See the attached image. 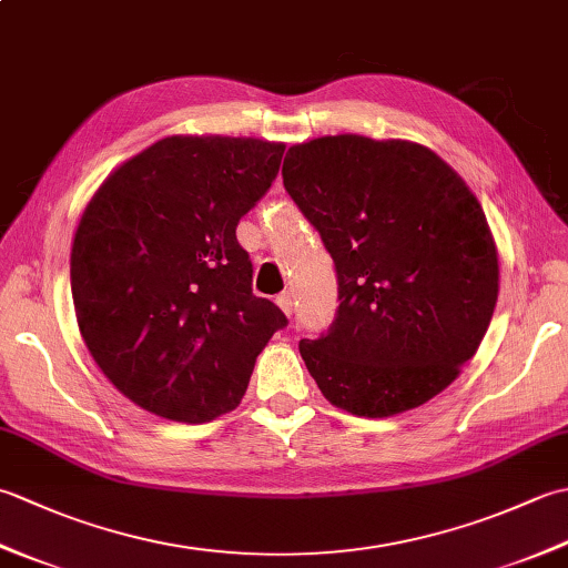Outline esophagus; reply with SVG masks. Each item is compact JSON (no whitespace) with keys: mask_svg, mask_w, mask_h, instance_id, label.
<instances>
[{"mask_svg":"<svg viewBox=\"0 0 568 568\" xmlns=\"http://www.w3.org/2000/svg\"><path fill=\"white\" fill-rule=\"evenodd\" d=\"M275 303H277V307H281V310L285 312L287 317L293 315V307H295V303H293V293H281V295H277Z\"/></svg>","mask_w":568,"mask_h":568,"instance_id":"esophagus-1","label":"esophagus"}]
</instances>
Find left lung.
<instances>
[{"instance_id": "obj_1", "label": "left lung", "mask_w": 568, "mask_h": 568, "mask_svg": "<svg viewBox=\"0 0 568 568\" xmlns=\"http://www.w3.org/2000/svg\"><path fill=\"white\" fill-rule=\"evenodd\" d=\"M283 185L339 285L327 334L300 342L322 395L358 417L432 400L498 303V248L474 192L427 146L358 134L287 149Z\"/></svg>"}]
</instances>
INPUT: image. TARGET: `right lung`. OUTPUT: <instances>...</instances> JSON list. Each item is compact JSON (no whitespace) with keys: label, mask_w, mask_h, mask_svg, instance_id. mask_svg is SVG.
<instances>
[{"label":"right lung","mask_w":568,"mask_h":568,"mask_svg":"<svg viewBox=\"0 0 568 568\" xmlns=\"http://www.w3.org/2000/svg\"><path fill=\"white\" fill-rule=\"evenodd\" d=\"M285 143L168 136L122 163L82 212L70 253L94 364L149 413L200 425L234 409L287 317L251 291L236 224Z\"/></svg>","instance_id":"1"}]
</instances>
